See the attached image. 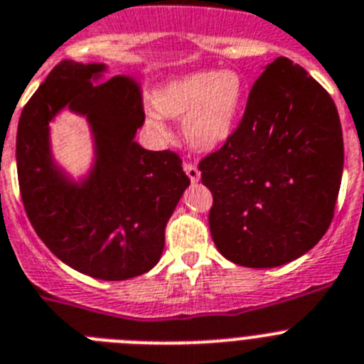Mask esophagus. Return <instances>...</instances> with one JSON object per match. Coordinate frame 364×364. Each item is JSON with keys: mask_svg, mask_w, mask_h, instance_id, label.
Wrapping results in <instances>:
<instances>
[{"mask_svg": "<svg viewBox=\"0 0 364 364\" xmlns=\"http://www.w3.org/2000/svg\"><path fill=\"white\" fill-rule=\"evenodd\" d=\"M183 166H185L186 176L191 178L192 183H198V181H200V170L196 168L194 164H192V163H183Z\"/></svg>", "mask_w": 364, "mask_h": 364, "instance_id": "34e87169", "label": "esophagus"}]
</instances>
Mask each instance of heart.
Listing matches in <instances>:
<instances>
[{
  "label": "heart",
  "instance_id": "obj_1",
  "mask_svg": "<svg viewBox=\"0 0 364 364\" xmlns=\"http://www.w3.org/2000/svg\"><path fill=\"white\" fill-rule=\"evenodd\" d=\"M242 99V78L235 71H200L157 91L154 106L161 117L183 119V134L194 150L210 151L225 143L235 128ZM146 122L159 137L166 135L156 115H148Z\"/></svg>",
  "mask_w": 364,
  "mask_h": 364
}]
</instances>
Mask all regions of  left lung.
Segmentation results:
<instances>
[{"mask_svg":"<svg viewBox=\"0 0 364 364\" xmlns=\"http://www.w3.org/2000/svg\"><path fill=\"white\" fill-rule=\"evenodd\" d=\"M339 113L328 91L289 58L265 68L232 134L200 161L213 192L218 251L243 267H277L317 245L343 178Z\"/></svg>","mask_w":364,"mask_h":364,"instance_id":"left-lung-1","label":"left lung"}]
</instances>
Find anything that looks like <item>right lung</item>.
Returning <instances> with one entry per match:
<instances>
[{"label": "right lung", "mask_w": 364, "mask_h": 364, "mask_svg": "<svg viewBox=\"0 0 364 364\" xmlns=\"http://www.w3.org/2000/svg\"><path fill=\"white\" fill-rule=\"evenodd\" d=\"M102 71L64 60L34 91L16 135L18 183L31 225L53 255L93 278L128 280L159 262L164 227L191 179L176 151L134 141L144 124L139 82L117 75L95 84ZM64 105L88 115L97 141V164L82 186L48 156L46 124Z\"/></svg>", "instance_id": "1"}]
</instances>
